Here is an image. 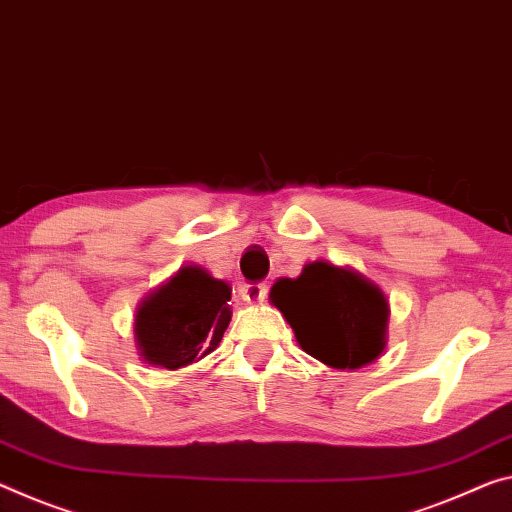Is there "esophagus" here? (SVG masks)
Masks as SVG:
<instances>
[{
	"label": "esophagus",
	"mask_w": 512,
	"mask_h": 512,
	"mask_svg": "<svg viewBox=\"0 0 512 512\" xmlns=\"http://www.w3.org/2000/svg\"><path fill=\"white\" fill-rule=\"evenodd\" d=\"M266 291H269V287H266L264 282H255V285H243L241 287V298L246 300L248 305H259V303H264Z\"/></svg>",
	"instance_id": "34e87169"
}]
</instances>
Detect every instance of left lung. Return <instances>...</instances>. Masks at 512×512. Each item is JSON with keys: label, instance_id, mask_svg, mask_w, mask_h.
I'll list each match as a JSON object with an SVG mask.
<instances>
[{"label": "left lung", "instance_id": "left-lung-1", "mask_svg": "<svg viewBox=\"0 0 512 512\" xmlns=\"http://www.w3.org/2000/svg\"><path fill=\"white\" fill-rule=\"evenodd\" d=\"M280 310L307 355L332 369H362L387 346L389 300L385 291L353 266L316 259L298 278L271 287Z\"/></svg>", "mask_w": 512, "mask_h": 512}]
</instances>
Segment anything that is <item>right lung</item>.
<instances>
[{
	"instance_id": "obj_1",
	"label": "right lung",
	"mask_w": 512,
	"mask_h": 512,
	"mask_svg": "<svg viewBox=\"0 0 512 512\" xmlns=\"http://www.w3.org/2000/svg\"><path fill=\"white\" fill-rule=\"evenodd\" d=\"M232 287L200 264H186L152 289L134 314V342L150 367L177 371L200 362L230 326Z\"/></svg>"
}]
</instances>
